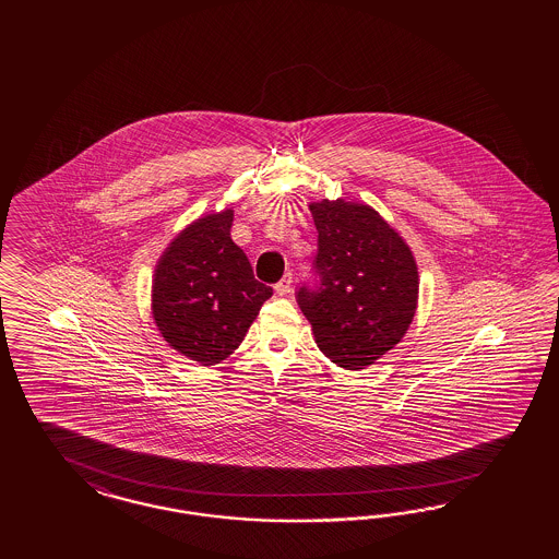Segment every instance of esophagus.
I'll return each mask as SVG.
<instances>
[{
	"label": "esophagus",
	"instance_id": "esophagus-1",
	"mask_svg": "<svg viewBox=\"0 0 559 559\" xmlns=\"http://www.w3.org/2000/svg\"><path fill=\"white\" fill-rule=\"evenodd\" d=\"M290 288H293V274L287 272L276 285H274V290L278 293V295H288L290 293Z\"/></svg>",
	"mask_w": 559,
	"mask_h": 559
}]
</instances>
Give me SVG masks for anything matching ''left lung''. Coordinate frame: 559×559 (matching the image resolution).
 Segmentation results:
<instances>
[{"label":"left lung","instance_id":"8db88e82","mask_svg":"<svg viewBox=\"0 0 559 559\" xmlns=\"http://www.w3.org/2000/svg\"><path fill=\"white\" fill-rule=\"evenodd\" d=\"M318 229L316 281L297 304L323 355L344 369H365L404 338L418 304L414 255L371 206L309 204Z\"/></svg>","mask_w":559,"mask_h":559}]
</instances>
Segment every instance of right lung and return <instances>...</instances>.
<instances>
[{
	"label": "right lung",
	"instance_id": "1",
	"mask_svg": "<svg viewBox=\"0 0 559 559\" xmlns=\"http://www.w3.org/2000/svg\"><path fill=\"white\" fill-rule=\"evenodd\" d=\"M234 213L206 215L169 243L153 278V318L169 346L201 365L231 355L272 288L231 239Z\"/></svg>",
	"mask_w": 559,
	"mask_h": 559
}]
</instances>
